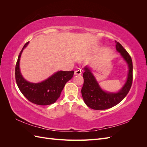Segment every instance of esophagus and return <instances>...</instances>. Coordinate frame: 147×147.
Instances as JSON below:
<instances>
[{"mask_svg": "<svg viewBox=\"0 0 147 147\" xmlns=\"http://www.w3.org/2000/svg\"><path fill=\"white\" fill-rule=\"evenodd\" d=\"M82 73V70L80 69H78L75 71V75H80Z\"/></svg>", "mask_w": 147, "mask_h": 147, "instance_id": "1", "label": "esophagus"}]
</instances>
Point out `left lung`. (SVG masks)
<instances>
[{
  "instance_id": "left-lung-1",
  "label": "left lung",
  "mask_w": 147,
  "mask_h": 147,
  "mask_svg": "<svg viewBox=\"0 0 147 147\" xmlns=\"http://www.w3.org/2000/svg\"><path fill=\"white\" fill-rule=\"evenodd\" d=\"M116 43V50L119 53L128 65L126 81L118 92H109L102 90L98 82L88 66L84 67V83L82 89L83 100L89 107L94 110H105L117 105L126 96L132 83V61L131 56L119 42Z\"/></svg>"
}]
</instances>
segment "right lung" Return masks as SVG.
Wrapping results in <instances>:
<instances>
[{"label": "right lung", "instance_id": "1", "mask_svg": "<svg viewBox=\"0 0 147 147\" xmlns=\"http://www.w3.org/2000/svg\"><path fill=\"white\" fill-rule=\"evenodd\" d=\"M26 43L21 51L15 67V78L20 91L29 101L40 105L52 104L59 98L65 83L74 76V71H57L45 80L39 83H31L22 75L20 61L22 53L27 47Z\"/></svg>", "mask_w": 147, "mask_h": 147}]
</instances>
